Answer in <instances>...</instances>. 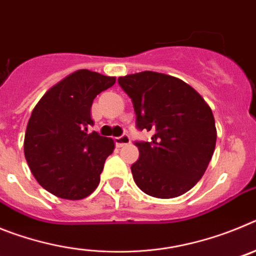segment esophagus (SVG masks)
<instances>
[{"label": "esophagus", "instance_id": "34e87169", "mask_svg": "<svg viewBox=\"0 0 256 256\" xmlns=\"http://www.w3.org/2000/svg\"><path fill=\"white\" fill-rule=\"evenodd\" d=\"M114 142L116 144V148H123L126 144H130V137L128 134H122L120 137H115Z\"/></svg>", "mask_w": 256, "mask_h": 256}]
</instances>
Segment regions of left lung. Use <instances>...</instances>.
Instances as JSON below:
<instances>
[{
  "label": "left lung",
  "mask_w": 256,
  "mask_h": 256,
  "mask_svg": "<svg viewBox=\"0 0 256 256\" xmlns=\"http://www.w3.org/2000/svg\"><path fill=\"white\" fill-rule=\"evenodd\" d=\"M118 83L132 100L137 130L152 132L151 141L134 142L136 184L158 198L186 194L204 176L216 148L212 108L191 86L166 74L141 72Z\"/></svg>",
  "instance_id": "1"
}]
</instances>
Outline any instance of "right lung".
Here are the masks:
<instances>
[{"label": "right lung", "instance_id": "right-lung-1", "mask_svg": "<svg viewBox=\"0 0 256 256\" xmlns=\"http://www.w3.org/2000/svg\"><path fill=\"white\" fill-rule=\"evenodd\" d=\"M114 83V76L78 70L48 90L33 108L24 154L37 182L52 195L80 200L98 186L114 142L90 130L91 106Z\"/></svg>", "mask_w": 256, "mask_h": 256}]
</instances>
